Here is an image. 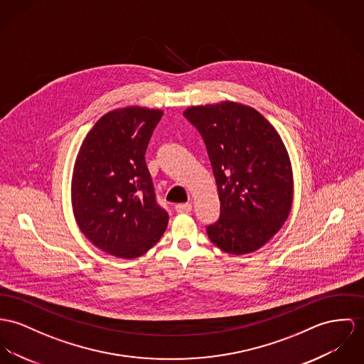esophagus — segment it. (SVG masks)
I'll return each instance as SVG.
<instances>
[{
    "instance_id": "1",
    "label": "esophagus",
    "mask_w": 364,
    "mask_h": 364,
    "mask_svg": "<svg viewBox=\"0 0 364 364\" xmlns=\"http://www.w3.org/2000/svg\"><path fill=\"white\" fill-rule=\"evenodd\" d=\"M174 209L177 213H190L193 210V205L191 203H178V205H176Z\"/></svg>"
}]
</instances>
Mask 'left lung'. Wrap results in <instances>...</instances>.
Returning <instances> with one entry per match:
<instances>
[{"mask_svg": "<svg viewBox=\"0 0 364 364\" xmlns=\"http://www.w3.org/2000/svg\"><path fill=\"white\" fill-rule=\"evenodd\" d=\"M205 142L220 199L206 227L222 251L244 255L264 245L292 205L289 156L276 129L253 108L220 102L184 111Z\"/></svg>", "mask_w": 364, "mask_h": 364, "instance_id": "obj_1", "label": "left lung"}]
</instances>
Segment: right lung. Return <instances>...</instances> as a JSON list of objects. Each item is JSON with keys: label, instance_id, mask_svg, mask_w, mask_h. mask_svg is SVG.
<instances>
[{"label": "right lung", "instance_id": "obj_1", "mask_svg": "<svg viewBox=\"0 0 364 364\" xmlns=\"http://www.w3.org/2000/svg\"><path fill=\"white\" fill-rule=\"evenodd\" d=\"M162 114L140 107L107 113L80 146L72 180L75 218L84 235L113 256L139 257L168 227L145 162Z\"/></svg>", "mask_w": 364, "mask_h": 364}]
</instances>
